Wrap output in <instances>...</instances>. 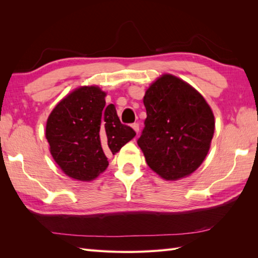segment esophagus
<instances>
[{
    "label": "esophagus",
    "mask_w": 258,
    "mask_h": 258,
    "mask_svg": "<svg viewBox=\"0 0 258 258\" xmlns=\"http://www.w3.org/2000/svg\"><path fill=\"white\" fill-rule=\"evenodd\" d=\"M132 127H133V130L136 132V134H139V131H140V125H139V123L132 124Z\"/></svg>",
    "instance_id": "obj_1"
}]
</instances>
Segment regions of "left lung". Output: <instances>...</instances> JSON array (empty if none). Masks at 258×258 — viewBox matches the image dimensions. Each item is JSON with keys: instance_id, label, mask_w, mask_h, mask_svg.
<instances>
[{"instance_id": "8db88e82", "label": "left lung", "mask_w": 258, "mask_h": 258, "mask_svg": "<svg viewBox=\"0 0 258 258\" xmlns=\"http://www.w3.org/2000/svg\"><path fill=\"white\" fill-rule=\"evenodd\" d=\"M143 102L147 117L138 144L147 165L168 180L193 173L207 155L215 127L204 97L165 74L150 86Z\"/></svg>"}]
</instances>
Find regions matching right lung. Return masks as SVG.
I'll return each mask as SVG.
<instances>
[{
  "label": "right lung",
  "mask_w": 258,
  "mask_h": 258,
  "mask_svg": "<svg viewBox=\"0 0 258 258\" xmlns=\"http://www.w3.org/2000/svg\"><path fill=\"white\" fill-rule=\"evenodd\" d=\"M97 86L76 89L59 102L46 123V140L54 161L68 176L92 180L106 169L115 154L136 135L120 123L113 104Z\"/></svg>",
  "instance_id": "obj_1"
}]
</instances>
